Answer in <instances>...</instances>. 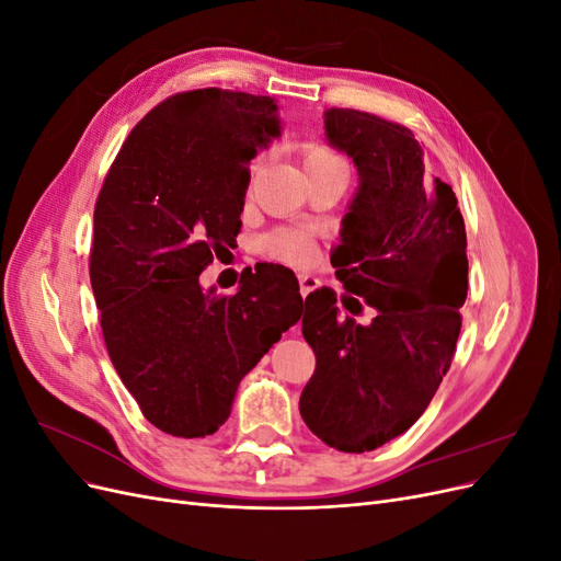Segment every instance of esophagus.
Segmentation results:
<instances>
[{"label":"esophagus","mask_w":561,"mask_h":561,"mask_svg":"<svg viewBox=\"0 0 561 561\" xmlns=\"http://www.w3.org/2000/svg\"><path fill=\"white\" fill-rule=\"evenodd\" d=\"M318 285H320V280L316 276H311V274H301L299 276V293H301L304 299H307V295H311Z\"/></svg>","instance_id":"esophagus-1"}]
</instances>
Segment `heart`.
Segmentation results:
<instances>
[{
  "mask_svg": "<svg viewBox=\"0 0 561 561\" xmlns=\"http://www.w3.org/2000/svg\"><path fill=\"white\" fill-rule=\"evenodd\" d=\"M299 157L304 163V171L307 175L325 171V168H334V165H344L342 157L336 151L320 142V140H307L299 147ZM266 157H257L250 165V178H254L260 173V168L264 165ZM262 250L266 257L276 260V262H285L290 266H309L316 260V243L309 233H304L299 229H278L271 231L268 236H264L262 241Z\"/></svg>",
  "mask_w": 561,
  "mask_h": 561,
  "instance_id": "obj_1",
  "label": "heart"
}]
</instances>
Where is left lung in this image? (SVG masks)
Returning <instances> with one entry per match:
<instances>
[{"label":"left lung","instance_id":"obj_1","mask_svg":"<svg viewBox=\"0 0 561 561\" xmlns=\"http://www.w3.org/2000/svg\"><path fill=\"white\" fill-rule=\"evenodd\" d=\"M325 130L360 175L332 266L344 309L360 316L367 304L375 318H339L334 290L307 297L301 332L316 369L299 412L325 445L363 454L410 428L447 375L468 295L466 225L410 128L334 107Z\"/></svg>","mask_w":561,"mask_h":561}]
</instances>
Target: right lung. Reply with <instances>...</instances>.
Returning a JSON list of instances; mask_svg holds the SVG:
<instances>
[{
	"mask_svg": "<svg viewBox=\"0 0 561 561\" xmlns=\"http://www.w3.org/2000/svg\"><path fill=\"white\" fill-rule=\"evenodd\" d=\"M268 95L196 89L130 130L95 201L91 285L110 360L149 423L213 435L241 379L301 316L290 271L254 266L236 295L198 276L241 231L250 161L280 133Z\"/></svg>",
	"mask_w": 561,
	"mask_h": 561,
	"instance_id": "obj_1",
	"label": "right lung"
}]
</instances>
